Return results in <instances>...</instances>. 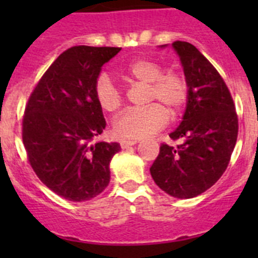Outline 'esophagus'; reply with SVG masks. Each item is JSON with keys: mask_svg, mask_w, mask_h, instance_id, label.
Masks as SVG:
<instances>
[{"mask_svg": "<svg viewBox=\"0 0 258 258\" xmlns=\"http://www.w3.org/2000/svg\"><path fill=\"white\" fill-rule=\"evenodd\" d=\"M136 143H137V141H134V140L120 141V147H121V149H127L129 146H133V145H136Z\"/></svg>", "mask_w": 258, "mask_h": 258, "instance_id": "esophagus-1", "label": "esophagus"}]
</instances>
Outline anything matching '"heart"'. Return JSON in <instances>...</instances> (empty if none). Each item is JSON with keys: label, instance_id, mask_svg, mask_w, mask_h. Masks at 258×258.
<instances>
[{"label": "heart", "instance_id": "1", "mask_svg": "<svg viewBox=\"0 0 258 258\" xmlns=\"http://www.w3.org/2000/svg\"><path fill=\"white\" fill-rule=\"evenodd\" d=\"M122 76L132 81L146 84L147 102L157 101L146 108L125 109L113 120L112 131L118 138L140 140L163 129L170 112L177 116L188 101V84L178 72H164V66L150 58H138L122 70ZM94 95L106 112H115L122 104V94L107 75L95 81Z\"/></svg>", "mask_w": 258, "mask_h": 258}]
</instances>
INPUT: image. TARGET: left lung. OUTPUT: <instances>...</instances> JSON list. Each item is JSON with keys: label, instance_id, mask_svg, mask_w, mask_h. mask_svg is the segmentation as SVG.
Segmentation results:
<instances>
[{"label": "left lung", "instance_id": "1", "mask_svg": "<svg viewBox=\"0 0 258 258\" xmlns=\"http://www.w3.org/2000/svg\"><path fill=\"white\" fill-rule=\"evenodd\" d=\"M188 84L183 120L163 143L150 168L166 194L190 199L212 187L226 170L238 138V115L231 93L211 61L190 42L174 41Z\"/></svg>", "mask_w": 258, "mask_h": 258}]
</instances>
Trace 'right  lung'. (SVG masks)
Wrapping results in <instances>:
<instances>
[{
    "instance_id": "right-lung-1",
    "label": "right lung",
    "mask_w": 258,
    "mask_h": 258,
    "mask_svg": "<svg viewBox=\"0 0 258 258\" xmlns=\"http://www.w3.org/2000/svg\"><path fill=\"white\" fill-rule=\"evenodd\" d=\"M121 47L72 46L63 51L36 84L23 115L27 159L51 191L86 202L109 183V161L117 143L92 140L106 127L94 85L104 63Z\"/></svg>"
}]
</instances>
